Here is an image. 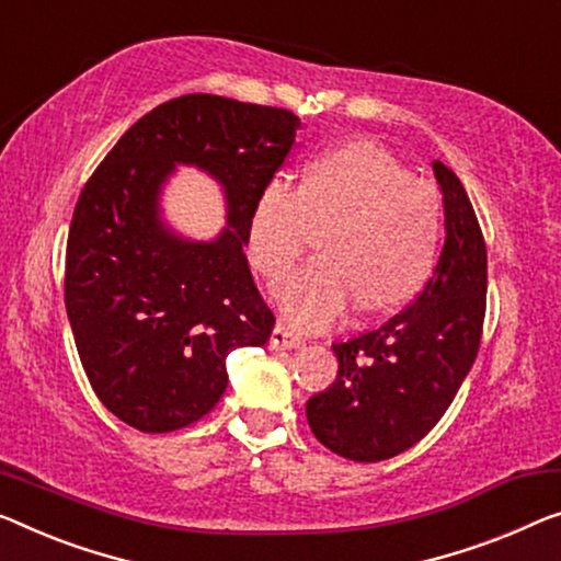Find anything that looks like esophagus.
I'll return each instance as SVG.
<instances>
[{"instance_id":"34e87169","label":"esophagus","mask_w":561,"mask_h":561,"mask_svg":"<svg viewBox=\"0 0 561 561\" xmlns=\"http://www.w3.org/2000/svg\"><path fill=\"white\" fill-rule=\"evenodd\" d=\"M270 345L274 350H295V347H302L305 340L299 337V334L291 332L284 322H277V324H274V330H272Z\"/></svg>"}]
</instances>
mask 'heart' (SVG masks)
Returning a JSON list of instances; mask_svg holds the SVG:
<instances>
[{"label":"heart","mask_w":561,"mask_h":561,"mask_svg":"<svg viewBox=\"0 0 561 561\" xmlns=\"http://www.w3.org/2000/svg\"><path fill=\"white\" fill-rule=\"evenodd\" d=\"M324 221V256L272 291L289 324L328 328L357 299L367 312H390L423 287L438 249L440 198L390 150L353 140L312 158L302 186L272 179L249 216V259L279 279L302 256L312 224Z\"/></svg>","instance_id":"1"}]
</instances>
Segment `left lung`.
<instances>
[{"label": "left lung", "instance_id": "1", "mask_svg": "<svg viewBox=\"0 0 561 561\" xmlns=\"http://www.w3.org/2000/svg\"><path fill=\"white\" fill-rule=\"evenodd\" d=\"M443 241L411 307L378 330L334 342L340 370L307 400L309 428L350 461H386L415 446L448 411L479 353L486 312V244L458 175L433 161Z\"/></svg>", "mask_w": 561, "mask_h": 561}]
</instances>
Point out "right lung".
<instances>
[{
    "mask_svg": "<svg viewBox=\"0 0 561 561\" xmlns=\"http://www.w3.org/2000/svg\"><path fill=\"white\" fill-rule=\"evenodd\" d=\"M299 118L221 95H183L115 144L75 206L65 307L80 363L107 411L144 433L186 428L227 390V357L274 328L244 254L254 201L295 146ZM179 164L204 170L228 227L191 240L162 216Z\"/></svg>",
    "mask_w": 561,
    "mask_h": 561,
    "instance_id": "obj_1",
    "label": "right lung"
}]
</instances>
